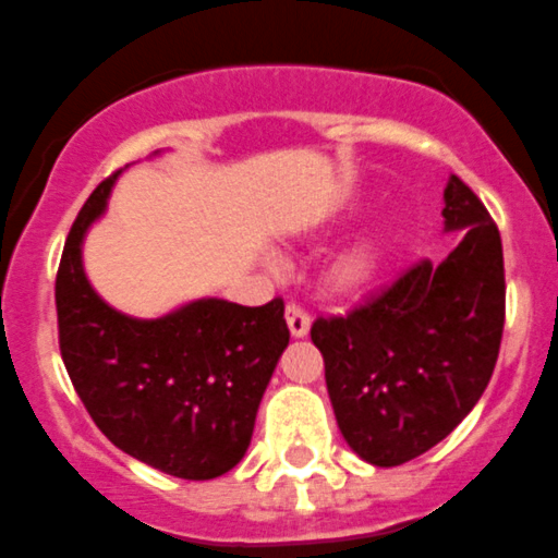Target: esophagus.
Segmentation results:
<instances>
[{"label":"esophagus","instance_id":"34e87169","mask_svg":"<svg viewBox=\"0 0 558 558\" xmlns=\"http://www.w3.org/2000/svg\"><path fill=\"white\" fill-rule=\"evenodd\" d=\"M286 325H289V332L294 338H305L311 330V316L305 314L300 305H286Z\"/></svg>","mask_w":558,"mask_h":558}]
</instances>
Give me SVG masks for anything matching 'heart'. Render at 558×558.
Listing matches in <instances>:
<instances>
[{"mask_svg": "<svg viewBox=\"0 0 558 558\" xmlns=\"http://www.w3.org/2000/svg\"><path fill=\"white\" fill-rule=\"evenodd\" d=\"M383 272V250L379 247H357L352 253L341 255L330 269H327V289L332 294L350 296L368 289Z\"/></svg>", "mask_w": 558, "mask_h": 558, "instance_id": "obj_1", "label": "heart"}]
</instances>
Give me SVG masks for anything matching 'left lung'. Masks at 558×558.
I'll list each match as a JSON object with an SVG mask.
<instances>
[{
	"label": "left lung",
	"instance_id": "1",
	"mask_svg": "<svg viewBox=\"0 0 558 558\" xmlns=\"http://www.w3.org/2000/svg\"><path fill=\"white\" fill-rule=\"evenodd\" d=\"M444 201L446 231H460L444 262L413 264L347 316H319L311 327L338 429L379 468L415 460L454 432L501 350V233L457 175Z\"/></svg>",
	"mask_w": 558,
	"mask_h": 558
}]
</instances>
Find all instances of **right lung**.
I'll return each mask as SVG.
<instances>
[{
	"mask_svg": "<svg viewBox=\"0 0 558 558\" xmlns=\"http://www.w3.org/2000/svg\"><path fill=\"white\" fill-rule=\"evenodd\" d=\"M118 173L93 190L62 250L54 283L62 363L118 449L170 476L217 478L247 451L289 347L283 300L247 308L206 296L161 319L104 303L82 267V239L104 215Z\"/></svg>",
	"mask_w": 558,
	"mask_h": 558,
	"instance_id": "obj_1",
	"label": "right lung"
}]
</instances>
